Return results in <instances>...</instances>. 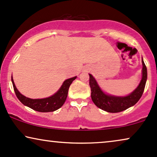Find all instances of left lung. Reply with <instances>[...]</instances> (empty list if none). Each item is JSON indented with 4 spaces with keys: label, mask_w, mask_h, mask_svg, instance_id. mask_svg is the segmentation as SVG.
<instances>
[{
    "label": "left lung",
    "mask_w": 157,
    "mask_h": 157,
    "mask_svg": "<svg viewBox=\"0 0 157 157\" xmlns=\"http://www.w3.org/2000/svg\"><path fill=\"white\" fill-rule=\"evenodd\" d=\"M142 79L137 88L130 95L124 97L114 96L104 93L98 86L96 80L90 74L89 85L91 90V98L96 106L107 112H120L134 106L139 101L144 91L147 80V69L142 59Z\"/></svg>",
    "instance_id": "left-lung-1"
}]
</instances>
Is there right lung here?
<instances>
[{"mask_svg":"<svg viewBox=\"0 0 157 157\" xmlns=\"http://www.w3.org/2000/svg\"><path fill=\"white\" fill-rule=\"evenodd\" d=\"M76 77H74L72 78L67 79L63 82V85H61L59 90L55 94L48 97V98L41 99H32L23 96L16 88L14 82L13 80V77H11V81H12L13 90H14L16 96L24 105L29 107L32 109L37 111V112H51L59 109L63 106L67 99L69 86L72 84L73 80L76 79Z\"/></svg>","mask_w":157,"mask_h":157,"instance_id":"1","label":"right lung"}]
</instances>
